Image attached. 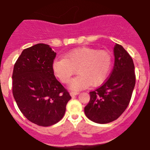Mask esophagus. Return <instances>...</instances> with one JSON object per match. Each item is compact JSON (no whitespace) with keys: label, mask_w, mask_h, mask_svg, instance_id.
Wrapping results in <instances>:
<instances>
[{"label":"esophagus","mask_w":150,"mask_h":150,"mask_svg":"<svg viewBox=\"0 0 150 150\" xmlns=\"http://www.w3.org/2000/svg\"><path fill=\"white\" fill-rule=\"evenodd\" d=\"M79 94H80L79 91H71L70 92L71 97H74V96H76Z\"/></svg>","instance_id":"34e87169"}]
</instances>
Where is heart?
<instances>
[{
	"label": "heart",
	"mask_w": 150,
	"mask_h": 150,
	"mask_svg": "<svg viewBox=\"0 0 150 150\" xmlns=\"http://www.w3.org/2000/svg\"><path fill=\"white\" fill-rule=\"evenodd\" d=\"M111 65L112 56L108 52L81 47L67 53L64 59L55 60L53 71L63 83H69L76 71L79 75L72 80L70 87L81 90L103 83L109 75Z\"/></svg>",
	"instance_id": "1"
}]
</instances>
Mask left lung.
<instances>
[{
    "instance_id": "left-lung-1",
    "label": "left lung",
    "mask_w": 150,
    "mask_h": 150,
    "mask_svg": "<svg viewBox=\"0 0 150 150\" xmlns=\"http://www.w3.org/2000/svg\"><path fill=\"white\" fill-rule=\"evenodd\" d=\"M114 66L106 82L90 91V100L84 108L88 119L98 124L117 120L128 106L136 84L135 67L129 53L122 45L114 47Z\"/></svg>"
}]
</instances>
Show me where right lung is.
Masks as SVG:
<instances>
[{
  "label": "right lung",
  "instance_id": "obj_1",
  "mask_svg": "<svg viewBox=\"0 0 150 150\" xmlns=\"http://www.w3.org/2000/svg\"><path fill=\"white\" fill-rule=\"evenodd\" d=\"M56 56L48 45L23 50L14 66L12 92L22 114L37 125H53L63 118L71 99L53 71Z\"/></svg>",
  "mask_w": 150,
  "mask_h": 150
}]
</instances>
